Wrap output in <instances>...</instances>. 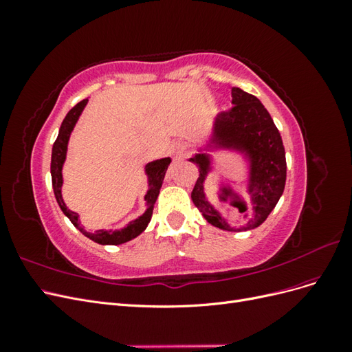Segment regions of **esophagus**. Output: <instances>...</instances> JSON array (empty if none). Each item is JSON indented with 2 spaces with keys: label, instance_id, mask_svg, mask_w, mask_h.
<instances>
[{
  "label": "esophagus",
  "instance_id": "34e87169",
  "mask_svg": "<svg viewBox=\"0 0 352 352\" xmlns=\"http://www.w3.org/2000/svg\"><path fill=\"white\" fill-rule=\"evenodd\" d=\"M185 151H186V145L182 140H176L170 145V153L175 158H184L185 157Z\"/></svg>",
  "mask_w": 352,
  "mask_h": 352
}]
</instances>
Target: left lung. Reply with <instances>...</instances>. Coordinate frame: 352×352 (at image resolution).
<instances>
[{
	"mask_svg": "<svg viewBox=\"0 0 352 352\" xmlns=\"http://www.w3.org/2000/svg\"><path fill=\"white\" fill-rule=\"evenodd\" d=\"M232 104L233 107L229 111L216 117L211 138L204 149H233L249 160V201L239 203L241 204L240 212H248V223L242 228H232L208 202L204 182L210 169V157L206 151L199 150L189 158L199 170L190 198L210 225L239 232L258 228L278 204L286 182V158L280 133L261 101L239 88H232ZM220 190L221 195L232 194L228 186H221Z\"/></svg>",
	"mask_w": 352,
	"mask_h": 352,
	"instance_id": "8db88e82",
	"label": "left lung"
}]
</instances>
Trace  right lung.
Listing matches in <instances>:
<instances>
[{
	"label": "right lung",
	"instance_id": "right-lung-1",
	"mask_svg": "<svg viewBox=\"0 0 352 352\" xmlns=\"http://www.w3.org/2000/svg\"><path fill=\"white\" fill-rule=\"evenodd\" d=\"M87 104H88V100H82L80 102L74 105V107L67 113V116L65 117V120H63V123L60 126L58 136H57L54 145H52V154H51L52 189H54V195H56V199L58 202L61 211L69 217V220L73 223V226L79 229L85 236L92 239L94 242L101 243V245H120V243H124L127 241L136 238L138 235H141V233L146 229L148 223H150L151 216H153V210H154V204L157 201V197L160 194V188H162V185H163L167 167H168V164H170V162H172V160H170V157L160 158V160H155V162H151V163H148L145 166V173L148 176V186H150V188H148L146 195L144 198L145 202H146V210H145L142 216L135 219L133 221L129 223V225H127L123 229H120V230L100 229V230H95L94 233L85 230V228L80 225V221H79L78 212L69 210L67 206L65 204V201H63V197H61V186H63L61 168H63V164H65V160H66L70 133H72L74 124H76L79 116L82 114L85 105H87Z\"/></svg>",
	"mask_w": 352,
	"mask_h": 352
}]
</instances>
